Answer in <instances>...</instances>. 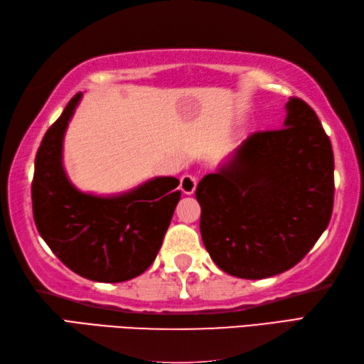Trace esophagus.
I'll list each match as a JSON object with an SVG mask.
<instances>
[{
	"label": "esophagus",
	"mask_w": 364,
	"mask_h": 364,
	"mask_svg": "<svg viewBox=\"0 0 364 364\" xmlns=\"http://www.w3.org/2000/svg\"><path fill=\"white\" fill-rule=\"evenodd\" d=\"M197 183H198V178L194 175H184L181 178V183H180V189L184 192L186 196L194 194V191L197 188Z\"/></svg>",
	"instance_id": "obj_1"
}]
</instances>
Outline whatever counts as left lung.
Returning <instances> with one entry per match:
<instances>
[{
    "label": "left lung",
    "mask_w": 364,
    "mask_h": 364,
    "mask_svg": "<svg viewBox=\"0 0 364 364\" xmlns=\"http://www.w3.org/2000/svg\"><path fill=\"white\" fill-rule=\"evenodd\" d=\"M283 128L255 133L200 180V233L223 272L259 280L296 266L333 210V150L318 115L289 98Z\"/></svg>",
    "instance_id": "8db88e82"
}]
</instances>
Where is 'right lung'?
Returning a JSON list of instances; mask_svg holds the SVG:
<instances>
[{"label": "right lung", "instance_id": "obj_1", "mask_svg": "<svg viewBox=\"0 0 364 364\" xmlns=\"http://www.w3.org/2000/svg\"><path fill=\"white\" fill-rule=\"evenodd\" d=\"M82 98L76 94L46 131L34 162L33 214L51 252L87 280L127 282L150 267L181 192L175 176H154L119 194L84 192L64 167V137Z\"/></svg>", "mask_w": 364, "mask_h": 364}]
</instances>
